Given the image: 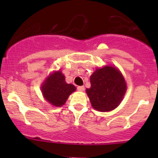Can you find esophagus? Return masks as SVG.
<instances>
[{
	"mask_svg": "<svg viewBox=\"0 0 158 158\" xmlns=\"http://www.w3.org/2000/svg\"><path fill=\"white\" fill-rule=\"evenodd\" d=\"M84 89H85V87L83 85H80V86L77 87V90L79 91V92H82V91H84Z\"/></svg>",
	"mask_w": 158,
	"mask_h": 158,
	"instance_id": "obj_1",
	"label": "esophagus"
}]
</instances>
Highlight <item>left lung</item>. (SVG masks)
<instances>
[{
    "label": "left lung",
    "instance_id": "8db88e82",
    "mask_svg": "<svg viewBox=\"0 0 158 158\" xmlns=\"http://www.w3.org/2000/svg\"><path fill=\"white\" fill-rule=\"evenodd\" d=\"M91 87L86 89L92 107L100 111L114 109L126 92V83L120 72L112 66L97 69L90 77Z\"/></svg>",
    "mask_w": 158,
    "mask_h": 158
}]
</instances>
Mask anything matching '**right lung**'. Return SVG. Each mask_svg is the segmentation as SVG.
<instances>
[{"label":"right lung","mask_w":158,"mask_h":158,"mask_svg":"<svg viewBox=\"0 0 158 158\" xmlns=\"http://www.w3.org/2000/svg\"><path fill=\"white\" fill-rule=\"evenodd\" d=\"M41 89L46 100L58 107L65 104L70 94L76 90V87L66 83L64 75L58 71L46 79Z\"/></svg>","instance_id":"1"}]
</instances>
